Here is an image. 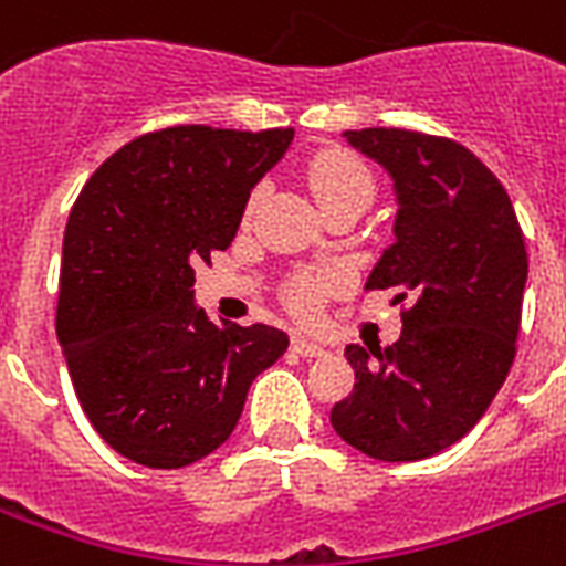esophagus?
Segmentation results:
<instances>
[{"label":"esophagus","instance_id":"obj_1","mask_svg":"<svg viewBox=\"0 0 566 566\" xmlns=\"http://www.w3.org/2000/svg\"><path fill=\"white\" fill-rule=\"evenodd\" d=\"M293 350L300 353V356H305V359H317V356H326V347H323V344H317V340L302 338V335H296V338H293Z\"/></svg>","mask_w":566,"mask_h":566}]
</instances>
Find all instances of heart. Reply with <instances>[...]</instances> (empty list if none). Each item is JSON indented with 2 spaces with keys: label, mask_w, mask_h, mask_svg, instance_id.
I'll return each mask as SVG.
<instances>
[{
  "label": "heart",
  "mask_w": 566,
  "mask_h": 566,
  "mask_svg": "<svg viewBox=\"0 0 566 566\" xmlns=\"http://www.w3.org/2000/svg\"><path fill=\"white\" fill-rule=\"evenodd\" d=\"M308 184H312L314 196L321 201V207L340 205V201H361L368 205L374 196V178H370L368 166L359 157H353L350 150L329 148L321 150L317 157L308 163ZM261 198V189H254L245 205V213H252L254 205ZM335 284V273L329 270H314V273H302L296 282L291 284V305L293 312L312 314L317 305V296L323 291H329Z\"/></svg>",
  "instance_id": "b5f03b06"
}]
</instances>
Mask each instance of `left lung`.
Wrapping results in <instances>:
<instances>
[{"instance_id":"obj_1","label":"left lung","mask_w":566,"mask_h":566,"mask_svg":"<svg viewBox=\"0 0 566 566\" xmlns=\"http://www.w3.org/2000/svg\"><path fill=\"white\" fill-rule=\"evenodd\" d=\"M395 180V243L365 291L409 300L391 347L350 344L356 386L332 407L347 446L386 463L424 460L472 430L516 356L528 279L523 228L472 150L416 129H347Z\"/></svg>"}]
</instances>
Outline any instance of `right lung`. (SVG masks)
<instances>
[{"instance_id":"add662e5","label":"right lung","mask_w":566,"mask_h":566,"mask_svg":"<svg viewBox=\"0 0 566 566\" xmlns=\"http://www.w3.org/2000/svg\"><path fill=\"white\" fill-rule=\"evenodd\" d=\"M291 142V127L157 129L112 154L73 205L55 335L92 427L133 463L180 469L216 451L252 379L287 350L266 323L216 326L192 284Z\"/></svg>"}]
</instances>
